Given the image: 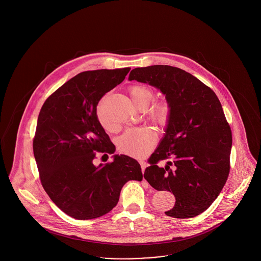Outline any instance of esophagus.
Masks as SVG:
<instances>
[{"label":"esophagus","instance_id":"obj_1","mask_svg":"<svg viewBox=\"0 0 261 261\" xmlns=\"http://www.w3.org/2000/svg\"><path fill=\"white\" fill-rule=\"evenodd\" d=\"M140 164H141V167H142V171L144 172L145 171V169L147 168V166H148V164H147V162H144V161H140Z\"/></svg>","mask_w":261,"mask_h":261}]
</instances>
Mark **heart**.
I'll return each instance as SVG.
<instances>
[{
    "instance_id": "b5f03b06",
    "label": "heart",
    "mask_w": 261,
    "mask_h": 261,
    "mask_svg": "<svg viewBox=\"0 0 261 261\" xmlns=\"http://www.w3.org/2000/svg\"><path fill=\"white\" fill-rule=\"evenodd\" d=\"M130 97L133 102L140 109H145L149 106L153 98L152 91L147 86L136 85L129 89ZM149 119L159 123L166 124L170 115V106L167 101L162 100L155 102L148 111ZM98 118L101 126L109 131L115 127L110 123L102 112V109L98 108ZM156 137L152 131L147 128H132L128 129L118 140V148L126 154L140 158L148 153L155 144Z\"/></svg>"
}]
</instances>
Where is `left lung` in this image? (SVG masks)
I'll return each instance as SVG.
<instances>
[{
	"instance_id": "8db88e82",
	"label": "left lung",
	"mask_w": 261,
	"mask_h": 261,
	"mask_svg": "<svg viewBox=\"0 0 261 261\" xmlns=\"http://www.w3.org/2000/svg\"><path fill=\"white\" fill-rule=\"evenodd\" d=\"M128 80L156 88L170 106L165 133L149 159L145 179L158 191L173 193L175 205L166 215H199L218 197L230 170L232 132L219 99L197 77L170 65L138 67ZM168 157L172 162L157 165Z\"/></svg>"
}]
</instances>
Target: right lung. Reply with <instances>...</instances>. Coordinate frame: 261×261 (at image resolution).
Returning <instances> with one entry per match:
<instances>
[{"instance_id": "add662e5", "label": "right lung", "mask_w": 261, "mask_h": 261, "mask_svg": "<svg viewBox=\"0 0 261 261\" xmlns=\"http://www.w3.org/2000/svg\"><path fill=\"white\" fill-rule=\"evenodd\" d=\"M129 71L130 67L81 72L50 95L39 113L33 151L42 186L75 219L107 214L117 204L126 182L143 179L139 162L128 155L113 154L111 163L93 162L96 150L115 151L99 123L97 106Z\"/></svg>"}]
</instances>
